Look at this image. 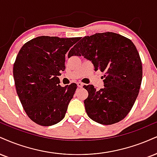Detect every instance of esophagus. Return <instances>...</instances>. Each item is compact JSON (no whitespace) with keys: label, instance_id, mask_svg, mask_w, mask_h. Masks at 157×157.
<instances>
[{"label":"esophagus","instance_id":"obj_1","mask_svg":"<svg viewBox=\"0 0 157 157\" xmlns=\"http://www.w3.org/2000/svg\"><path fill=\"white\" fill-rule=\"evenodd\" d=\"M77 86L79 87V88H82V87L84 86V84L82 83V82H77Z\"/></svg>","mask_w":157,"mask_h":157}]
</instances>
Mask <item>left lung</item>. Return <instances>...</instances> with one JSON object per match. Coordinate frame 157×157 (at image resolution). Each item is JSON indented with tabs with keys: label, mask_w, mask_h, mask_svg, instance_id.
<instances>
[{
	"label": "left lung",
	"mask_w": 157,
	"mask_h": 157,
	"mask_svg": "<svg viewBox=\"0 0 157 157\" xmlns=\"http://www.w3.org/2000/svg\"><path fill=\"white\" fill-rule=\"evenodd\" d=\"M73 56H84L96 71L105 73V88L83 86L88 92L84 100L88 117L104 125L124 119L138 96L143 77L142 62L132 41L113 32L95 33L75 44L68 57Z\"/></svg>",
	"instance_id": "1"
}]
</instances>
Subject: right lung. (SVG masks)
<instances>
[{
  "label": "right lung",
  "instance_id": "obj_1",
  "mask_svg": "<svg viewBox=\"0 0 157 157\" xmlns=\"http://www.w3.org/2000/svg\"><path fill=\"white\" fill-rule=\"evenodd\" d=\"M80 39L41 36L19 51L13 67L17 93L26 114L39 125H54L65 116L77 84L60 86L58 76L66 68V53Z\"/></svg>",
  "mask_w": 157,
  "mask_h": 157
}]
</instances>
